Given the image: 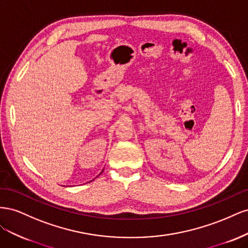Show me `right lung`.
Masks as SVG:
<instances>
[{
    "instance_id": "obj_1",
    "label": "right lung",
    "mask_w": 248,
    "mask_h": 248,
    "mask_svg": "<svg viewBox=\"0 0 248 248\" xmlns=\"http://www.w3.org/2000/svg\"><path fill=\"white\" fill-rule=\"evenodd\" d=\"M102 171H103V170H102ZM102 171H101V172H102Z\"/></svg>"
}]
</instances>
